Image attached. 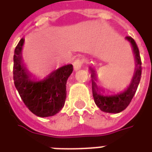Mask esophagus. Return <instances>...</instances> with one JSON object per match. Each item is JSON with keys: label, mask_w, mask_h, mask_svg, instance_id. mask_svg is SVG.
Masks as SVG:
<instances>
[{"label": "esophagus", "mask_w": 152, "mask_h": 152, "mask_svg": "<svg viewBox=\"0 0 152 152\" xmlns=\"http://www.w3.org/2000/svg\"><path fill=\"white\" fill-rule=\"evenodd\" d=\"M83 63H84V60L81 59V58H77V59L73 63L74 70H75V71H77V70H79L80 68H81Z\"/></svg>", "instance_id": "esophagus-1"}]
</instances>
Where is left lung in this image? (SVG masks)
<instances>
[{"instance_id":"1","label":"left lung","mask_w":152,"mask_h":152,"mask_svg":"<svg viewBox=\"0 0 152 152\" xmlns=\"http://www.w3.org/2000/svg\"><path fill=\"white\" fill-rule=\"evenodd\" d=\"M126 39L130 42L133 47L134 53L135 55V60H136V68H135L134 75L133 76L130 85L125 91L112 96H105L101 94L100 89L97 86V84L95 82V72L92 68H90L91 73H92L91 80H92L93 97H94L96 105L98 106L102 112H108V113H119L124 111L130 103L132 99L134 98L137 89V86L140 82L141 75H142V62H141L139 50L135 40L131 37H126Z\"/></svg>"}]
</instances>
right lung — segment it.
<instances>
[{
  "label": "right lung",
  "instance_id": "right-lung-1",
  "mask_svg": "<svg viewBox=\"0 0 152 152\" xmlns=\"http://www.w3.org/2000/svg\"><path fill=\"white\" fill-rule=\"evenodd\" d=\"M24 40L21 39L15 47L13 75L15 86L26 107L40 117L52 116L60 112L66 100V85L72 74L73 66L68 64L50 74L41 81H33L29 78L22 62V47Z\"/></svg>",
  "mask_w": 152,
  "mask_h": 152
}]
</instances>
